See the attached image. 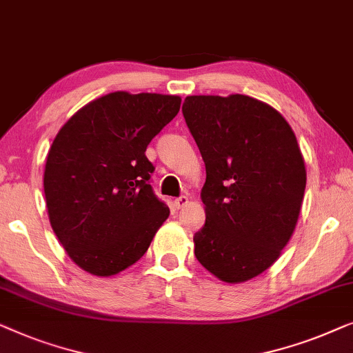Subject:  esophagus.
Wrapping results in <instances>:
<instances>
[{
  "instance_id": "obj_1",
  "label": "esophagus",
  "mask_w": 353,
  "mask_h": 353,
  "mask_svg": "<svg viewBox=\"0 0 353 353\" xmlns=\"http://www.w3.org/2000/svg\"><path fill=\"white\" fill-rule=\"evenodd\" d=\"M174 205H176L177 210H181V208L187 206V205H188V196H187V195H181L179 198H176Z\"/></svg>"
}]
</instances>
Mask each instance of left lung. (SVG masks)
<instances>
[{"label": "left lung", "instance_id": "left-lung-1", "mask_svg": "<svg viewBox=\"0 0 353 353\" xmlns=\"http://www.w3.org/2000/svg\"><path fill=\"white\" fill-rule=\"evenodd\" d=\"M182 113L206 166L196 259L225 283L251 280L299 219L307 172L297 139L280 112L243 94L188 96Z\"/></svg>", "mask_w": 353, "mask_h": 353}]
</instances>
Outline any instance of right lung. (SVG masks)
Returning a JSON list of instances; mask_svg holds the SVG:
<instances>
[{
    "mask_svg": "<svg viewBox=\"0 0 353 353\" xmlns=\"http://www.w3.org/2000/svg\"><path fill=\"white\" fill-rule=\"evenodd\" d=\"M179 108V96L110 92L54 139L44 168L49 222L88 274L112 276L136 264L170 216L148 182L155 168L145 150Z\"/></svg>",
    "mask_w": 353,
    "mask_h": 353,
    "instance_id": "obj_1",
    "label": "right lung"
}]
</instances>
